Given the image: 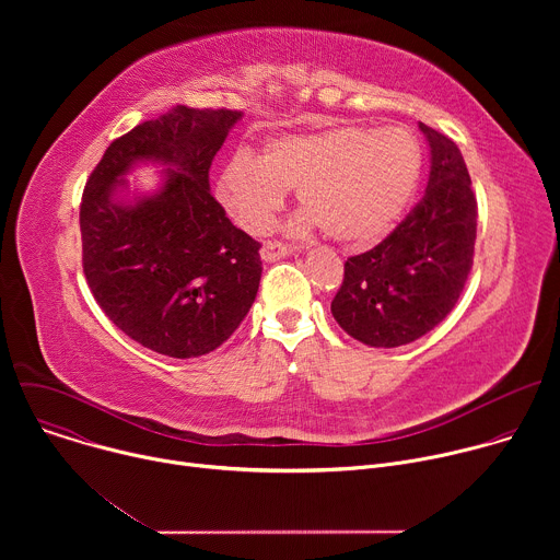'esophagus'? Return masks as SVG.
<instances>
[{"label": "esophagus", "mask_w": 560, "mask_h": 560, "mask_svg": "<svg viewBox=\"0 0 560 560\" xmlns=\"http://www.w3.org/2000/svg\"><path fill=\"white\" fill-rule=\"evenodd\" d=\"M292 253H294L292 246L281 244V242H264V246H261V259L264 261H279V259H283Z\"/></svg>", "instance_id": "esophagus-1"}]
</instances>
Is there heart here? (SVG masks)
<instances>
[{
    "label": "heart",
    "instance_id": "1",
    "mask_svg": "<svg viewBox=\"0 0 560 560\" xmlns=\"http://www.w3.org/2000/svg\"><path fill=\"white\" fill-rule=\"evenodd\" d=\"M421 166V145L408 128L332 126L275 137L261 159L234 152L219 173L217 199L244 230L264 234L296 186L305 208L296 228L322 225L337 244L359 250L404 217Z\"/></svg>",
    "mask_w": 560,
    "mask_h": 560
}]
</instances>
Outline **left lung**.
Listing matches in <instances>:
<instances>
[{
	"label": "left lung",
	"instance_id": "8db88e82",
	"mask_svg": "<svg viewBox=\"0 0 560 560\" xmlns=\"http://www.w3.org/2000/svg\"><path fill=\"white\" fill-rule=\"evenodd\" d=\"M430 143L421 201L378 246L350 257L332 316L370 348H398L436 328L456 305L474 264L476 197L458 145L419 124Z\"/></svg>",
	"mask_w": 560,
	"mask_h": 560
}]
</instances>
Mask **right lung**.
Instances as JSON below:
<instances>
[{
	"label": "right lung",
	"mask_w": 560,
	"mask_h": 560,
	"mask_svg": "<svg viewBox=\"0 0 560 560\" xmlns=\"http://www.w3.org/2000/svg\"><path fill=\"white\" fill-rule=\"evenodd\" d=\"M238 110L175 106L115 139L82 206V264L110 322L143 348L190 359L217 350L244 322L261 281V244L232 225L208 171ZM139 161L168 165L165 186L119 202Z\"/></svg>",
	"instance_id": "obj_1"
}]
</instances>
